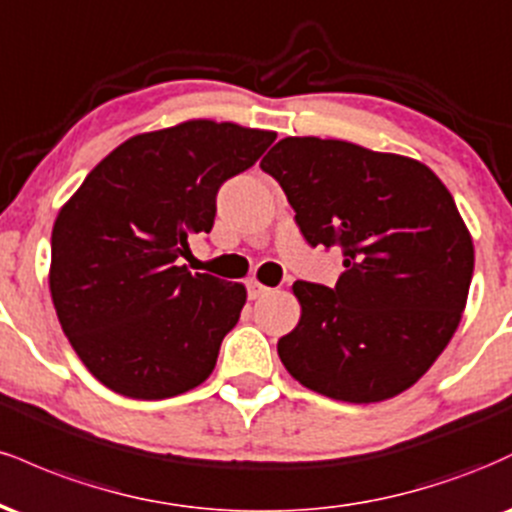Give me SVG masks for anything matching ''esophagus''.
<instances>
[{
  "label": "esophagus",
  "instance_id": "1",
  "mask_svg": "<svg viewBox=\"0 0 512 512\" xmlns=\"http://www.w3.org/2000/svg\"><path fill=\"white\" fill-rule=\"evenodd\" d=\"M267 293H269V289H267V286H262L260 281H250V284H248V296L252 298V301L267 296Z\"/></svg>",
  "mask_w": 512,
  "mask_h": 512
}]
</instances>
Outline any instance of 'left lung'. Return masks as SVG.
<instances>
[{
    "instance_id": "8db88e82",
    "label": "left lung",
    "mask_w": 512,
    "mask_h": 512,
    "mask_svg": "<svg viewBox=\"0 0 512 512\" xmlns=\"http://www.w3.org/2000/svg\"><path fill=\"white\" fill-rule=\"evenodd\" d=\"M260 168L308 245L344 257L332 289L293 284L301 322L276 344L281 363L339 402L404 392L443 354L472 284V236L448 187L414 158L339 139L286 137Z\"/></svg>"
}]
</instances>
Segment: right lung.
<instances>
[{"label":"right lung","mask_w":512,"mask_h":512,"mask_svg":"<svg viewBox=\"0 0 512 512\" xmlns=\"http://www.w3.org/2000/svg\"><path fill=\"white\" fill-rule=\"evenodd\" d=\"M276 139L190 120L137 134L81 182L52 228L50 293L69 344L105 387L166 399L202 385L236 327L245 286L180 257L209 233L219 187Z\"/></svg>","instance_id":"right-lung-1"}]
</instances>
